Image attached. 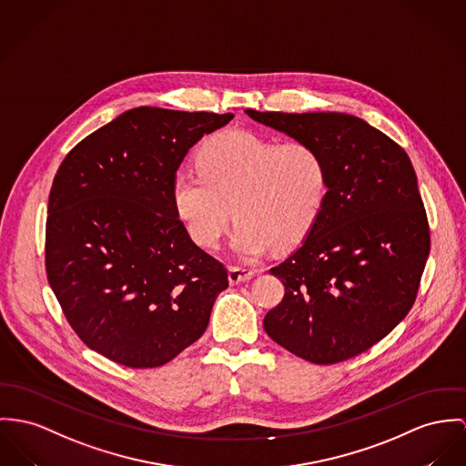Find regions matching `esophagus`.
I'll return each instance as SVG.
<instances>
[{"label": "esophagus", "mask_w": 466, "mask_h": 466, "mask_svg": "<svg viewBox=\"0 0 466 466\" xmlns=\"http://www.w3.org/2000/svg\"><path fill=\"white\" fill-rule=\"evenodd\" d=\"M253 279V269L250 268H239V266H230L228 268V282L232 286H238L241 282H248Z\"/></svg>", "instance_id": "obj_1"}]
</instances>
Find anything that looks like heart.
Listing matches in <instances>:
<instances>
[{
  "label": "heart",
  "mask_w": 466,
  "mask_h": 466,
  "mask_svg": "<svg viewBox=\"0 0 466 466\" xmlns=\"http://www.w3.org/2000/svg\"><path fill=\"white\" fill-rule=\"evenodd\" d=\"M195 165L174 174L170 197L187 236L204 248L219 243L232 211V247L239 255L286 250L307 238L326 202L328 161L310 142L277 144L227 129L198 147Z\"/></svg>",
  "instance_id": "obj_1"
}]
</instances>
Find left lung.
I'll return each mask as SVG.
<instances>
[{"label": "left lung", "mask_w": 466, "mask_h": 466, "mask_svg": "<svg viewBox=\"0 0 466 466\" xmlns=\"http://www.w3.org/2000/svg\"><path fill=\"white\" fill-rule=\"evenodd\" d=\"M247 113L318 145L329 177L307 239L269 269L286 294L264 329L312 363L353 359L406 318L419 292L431 236L413 165L400 145L348 113Z\"/></svg>", "instance_id": "left-lung-1"}]
</instances>
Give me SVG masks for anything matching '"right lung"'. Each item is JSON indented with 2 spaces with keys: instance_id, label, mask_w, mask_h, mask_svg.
<instances>
[{
  "instance_id": "right-lung-1",
  "label": "right lung",
  "mask_w": 466,
  "mask_h": 466,
  "mask_svg": "<svg viewBox=\"0 0 466 466\" xmlns=\"http://www.w3.org/2000/svg\"><path fill=\"white\" fill-rule=\"evenodd\" d=\"M232 113L129 109L62 161L49 193L46 273L94 351L133 369L168 363L206 331L227 268L193 243L170 184L187 150Z\"/></svg>"
}]
</instances>
